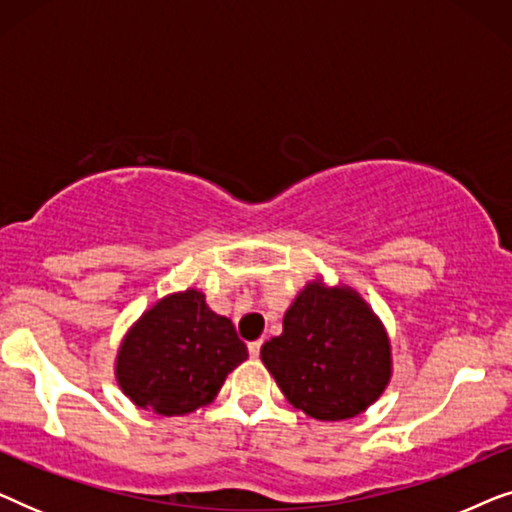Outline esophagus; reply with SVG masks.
Here are the masks:
<instances>
[{"label":"esophagus","mask_w":512,"mask_h":512,"mask_svg":"<svg viewBox=\"0 0 512 512\" xmlns=\"http://www.w3.org/2000/svg\"><path fill=\"white\" fill-rule=\"evenodd\" d=\"M261 345H263V340H254V342H249V354L254 356V359H256L258 354H261Z\"/></svg>","instance_id":"34e87169"}]
</instances>
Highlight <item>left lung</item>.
Masks as SVG:
<instances>
[{
	"instance_id": "left-lung-1",
	"label": "left lung",
	"mask_w": 512,
	"mask_h": 512,
	"mask_svg": "<svg viewBox=\"0 0 512 512\" xmlns=\"http://www.w3.org/2000/svg\"><path fill=\"white\" fill-rule=\"evenodd\" d=\"M261 359L293 408L321 422L356 417L391 375L389 340L349 289L307 284L284 314V331Z\"/></svg>"
}]
</instances>
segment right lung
<instances>
[{"label":"right lung","instance_id":"obj_1","mask_svg":"<svg viewBox=\"0 0 512 512\" xmlns=\"http://www.w3.org/2000/svg\"><path fill=\"white\" fill-rule=\"evenodd\" d=\"M247 356L233 321L209 310L200 291L188 289L144 312L125 335L116 375L132 403L174 417L212 401Z\"/></svg>","mask_w":512,"mask_h":512}]
</instances>
